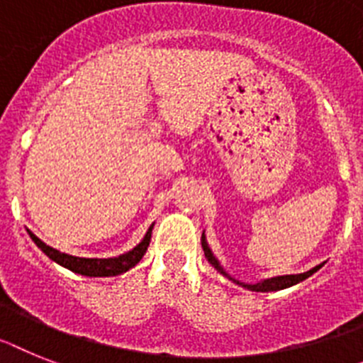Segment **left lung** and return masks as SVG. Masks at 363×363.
Here are the masks:
<instances>
[{
    "label": "left lung",
    "instance_id": "8db88e82",
    "mask_svg": "<svg viewBox=\"0 0 363 363\" xmlns=\"http://www.w3.org/2000/svg\"><path fill=\"white\" fill-rule=\"evenodd\" d=\"M201 243H203V251H205V257L208 258L210 264H212V266H214L216 269L219 271V273H223L225 277H228L227 273H225V271H223V267L219 266V262L216 260V257H214V255H212V251H210V249H208V245H206L205 236H203V238H201ZM319 267H321V266H315V267H313V269L306 271V273H301V275L275 277V279L264 280V282H262V284H255V286L242 284V282H236V280H234V282H236V284H240V286H243V288H249V290H252V291H277V290H284V288H290V286L297 284V282H301V280L308 279V277L312 275V273H315V271H318ZM228 279H230V277H228Z\"/></svg>",
    "mask_w": 363,
    "mask_h": 363
}]
</instances>
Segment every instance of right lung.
<instances>
[{"label":"right lung","instance_id":"1","mask_svg":"<svg viewBox=\"0 0 363 363\" xmlns=\"http://www.w3.org/2000/svg\"><path fill=\"white\" fill-rule=\"evenodd\" d=\"M151 230L153 227H149L147 234H145V238L136 245L133 251L125 252L121 257L118 258H79V257H72V255H66V252H60L57 249L50 247V245H45L40 238H36L35 234H31L33 242L42 249V251L55 260L60 266L68 267V269L75 271L79 275H86V277H114L120 275V273H125V271H129L130 267H135L142 257L145 255L149 247V242H151Z\"/></svg>","mask_w":363,"mask_h":363}]
</instances>
